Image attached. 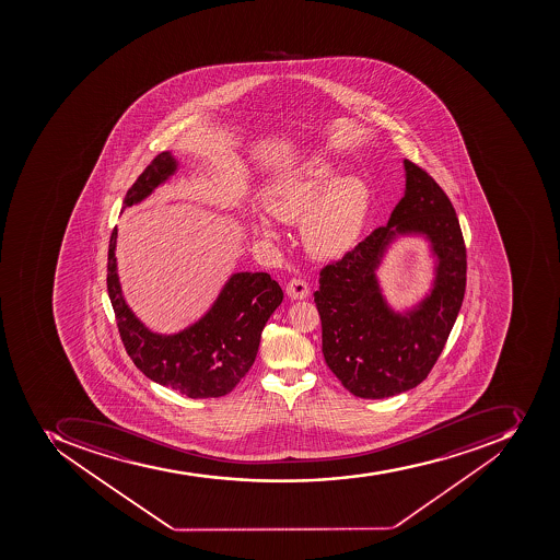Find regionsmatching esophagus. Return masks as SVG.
I'll list each match as a JSON object with an SVG mask.
<instances>
[{
  "label": "esophagus",
  "instance_id": "1",
  "mask_svg": "<svg viewBox=\"0 0 560 560\" xmlns=\"http://www.w3.org/2000/svg\"><path fill=\"white\" fill-rule=\"evenodd\" d=\"M287 295L291 300H306L310 295L308 283L301 278H292L291 282L287 283Z\"/></svg>",
  "mask_w": 560,
  "mask_h": 560
}]
</instances>
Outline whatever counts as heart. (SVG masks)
Segmentation results:
<instances>
[{"label":"heart","mask_w":560,"mask_h":560,"mask_svg":"<svg viewBox=\"0 0 560 560\" xmlns=\"http://www.w3.org/2000/svg\"><path fill=\"white\" fill-rule=\"evenodd\" d=\"M266 212L280 222H301V236L310 254L336 259L347 254L361 234L370 189L359 176H338L335 164L310 158L278 173L262 190ZM252 230L269 245L280 243L277 225L265 217L252 222Z\"/></svg>","instance_id":"obj_1"}]
</instances>
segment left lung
Segmentation results:
<instances>
[{"mask_svg": "<svg viewBox=\"0 0 560 560\" xmlns=\"http://www.w3.org/2000/svg\"><path fill=\"white\" fill-rule=\"evenodd\" d=\"M405 196L385 228L320 271L315 304L322 352L348 393L384 399L408 393L428 378L457 320L466 291V247L448 196L422 167L405 159ZM420 237L433 259L430 291L396 311L378 283L393 243Z\"/></svg>", "mask_w": 560, "mask_h": 560, "instance_id": "1", "label": "left lung"}]
</instances>
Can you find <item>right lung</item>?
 Wrapping results in <instances>:
<instances>
[{"label": "right lung", "instance_id": "add662e5", "mask_svg": "<svg viewBox=\"0 0 560 560\" xmlns=\"http://www.w3.org/2000/svg\"><path fill=\"white\" fill-rule=\"evenodd\" d=\"M176 170L175 155L161 152L131 185L122 210L149 198ZM115 247L117 228L108 247L106 287L124 347L138 370L190 399L230 394L256 361L260 332L282 303V287L268 273H233L203 317L178 332L161 335L149 329L124 300Z\"/></svg>", "mask_w": 560, "mask_h": 560}]
</instances>
